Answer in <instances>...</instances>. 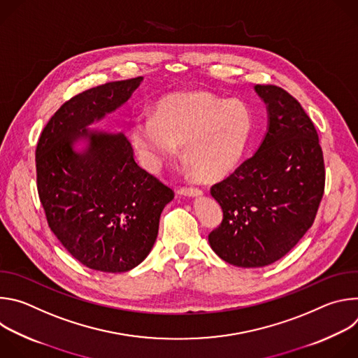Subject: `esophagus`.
Segmentation results:
<instances>
[{
	"label": "esophagus",
	"mask_w": 358,
	"mask_h": 358,
	"mask_svg": "<svg viewBox=\"0 0 358 358\" xmlns=\"http://www.w3.org/2000/svg\"><path fill=\"white\" fill-rule=\"evenodd\" d=\"M178 194L184 195V196H199V195H202V191L195 187H181L178 189Z\"/></svg>",
	"instance_id": "34e87169"
}]
</instances>
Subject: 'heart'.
<instances>
[{
	"mask_svg": "<svg viewBox=\"0 0 358 358\" xmlns=\"http://www.w3.org/2000/svg\"><path fill=\"white\" fill-rule=\"evenodd\" d=\"M252 131L253 115L243 100L194 90L164 96L151 116L136 117L130 140L147 170L159 171L182 145V160L191 174L213 181L241 163Z\"/></svg>",
	"mask_w": 358,
	"mask_h": 358,
	"instance_id": "obj_1",
	"label": "heart"
}]
</instances>
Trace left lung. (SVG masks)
<instances>
[{"label":"left lung","instance_id":"1","mask_svg":"<svg viewBox=\"0 0 358 358\" xmlns=\"http://www.w3.org/2000/svg\"><path fill=\"white\" fill-rule=\"evenodd\" d=\"M268 131L255 155L211 187L222 208L208 235L218 257L241 268L276 262L313 225L324 192V162L313 122L282 87L257 85Z\"/></svg>","mask_w":358,"mask_h":358}]
</instances>
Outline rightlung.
I'll list each match as a JSON object with an SVG mask.
<instances>
[{
	"label": "right lung",
	"instance_id": "add662e5",
	"mask_svg": "<svg viewBox=\"0 0 358 358\" xmlns=\"http://www.w3.org/2000/svg\"><path fill=\"white\" fill-rule=\"evenodd\" d=\"M143 78L85 90L50 117L39 137L36 184L48 225L82 265L120 273L140 265L159 234L171 188L137 166L123 133L92 130L93 122L131 97ZM87 141L79 152L76 144Z\"/></svg>",
	"mask_w": 358,
	"mask_h": 358
}]
</instances>
